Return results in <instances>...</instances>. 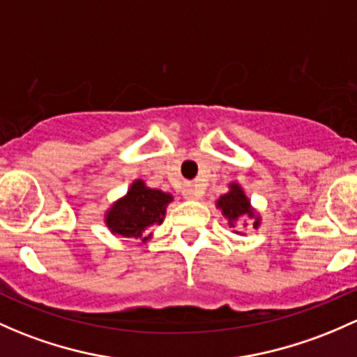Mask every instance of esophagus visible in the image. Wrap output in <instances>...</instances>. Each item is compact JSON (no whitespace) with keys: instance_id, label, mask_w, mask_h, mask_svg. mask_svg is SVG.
<instances>
[{"instance_id":"obj_1","label":"esophagus","mask_w":357,"mask_h":357,"mask_svg":"<svg viewBox=\"0 0 357 357\" xmlns=\"http://www.w3.org/2000/svg\"><path fill=\"white\" fill-rule=\"evenodd\" d=\"M183 197H185L186 200H198V198L202 197V193L195 185H186L185 188H183Z\"/></svg>"}]
</instances>
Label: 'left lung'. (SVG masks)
<instances>
[{
  "label": "left lung",
  "mask_w": 357,
  "mask_h": 357,
  "mask_svg": "<svg viewBox=\"0 0 357 357\" xmlns=\"http://www.w3.org/2000/svg\"><path fill=\"white\" fill-rule=\"evenodd\" d=\"M217 208H219L220 212H222V215L229 220V226L231 227H234L236 220L243 219V217L253 219L255 229L260 226V217L255 213V210L251 208V204L250 200H248L245 191H243L241 186L236 185V183L229 185L227 193L222 195V197L217 200Z\"/></svg>",
  "instance_id": "1"
}]
</instances>
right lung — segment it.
Instances as JSON below:
<instances>
[{"label":"right lung","instance_id":"obj_1","mask_svg":"<svg viewBox=\"0 0 357 357\" xmlns=\"http://www.w3.org/2000/svg\"><path fill=\"white\" fill-rule=\"evenodd\" d=\"M172 195L149 188L142 179L133 181L128 193L119 198L106 212V226L112 234L147 241L144 232L152 226H160Z\"/></svg>","mask_w":357,"mask_h":357}]
</instances>
